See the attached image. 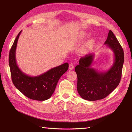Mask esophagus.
Listing matches in <instances>:
<instances>
[{
	"instance_id": "34e87169",
	"label": "esophagus",
	"mask_w": 132,
	"mask_h": 132,
	"mask_svg": "<svg viewBox=\"0 0 132 132\" xmlns=\"http://www.w3.org/2000/svg\"><path fill=\"white\" fill-rule=\"evenodd\" d=\"M74 64L73 63H70L69 64V69H70V70H72V69H74Z\"/></svg>"
}]
</instances>
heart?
I'll return each mask as SVG.
<instances>
[{"mask_svg": "<svg viewBox=\"0 0 132 132\" xmlns=\"http://www.w3.org/2000/svg\"><path fill=\"white\" fill-rule=\"evenodd\" d=\"M92 43V40H90V41H88V43H87L85 45V48H86H86H88V47L91 45Z\"/></svg>", "mask_w": 132, "mask_h": 132, "instance_id": "b5f03b06", "label": "heart"}]
</instances>
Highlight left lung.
Masks as SVG:
<instances>
[{
	"mask_svg": "<svg viewBox=\"0 0 132 132\" xmlns=\"http://www.w3.org/2000/svg\"><path fill=\"white\" fill-rule=\"evenodd\" d=\"M104 44L114 53L113 65L108 70L98 71L91 68L95 56L91 53L80 58L75 68L78 77L77 90L83 99L96 101L104 99L117 87L121 80L124 51L111 30Z\"/></svg>",
	"mask_w": 132,
	"mask_h": 132,
	"instance_id": "obj_1",
	"label": "left lung"
}]
</instances>
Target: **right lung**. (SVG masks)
<instances>
[{
  "instance_id": "right-lung-1",
  "label": "right lung",
  "mask_w": 132,
  "mask_h": 132,
  "mask_svg": "<svg viewBox=\"0 0 132 132\" xmlns=\"http://www.w3.org/2000/svg\"><path fill=\"white\" fill-rule=\"evenodd\" d=\"M21 30L17 36L9 54V66L14 86L22 94L30 99L44 101L52 96L59 79L68 71L69 63L50 69L36 77H30L22 71L18 66L16 60V50Z\"/></svg>"
}]
</instances>
